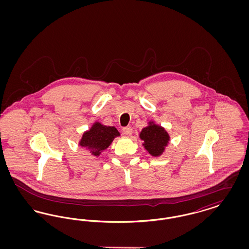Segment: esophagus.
<instances>
[{"label": "esophagus", "mask_w": 249, "mask_h": 249, "mask_svg": "<svg viewBox=\"0 0 249 249\" xmlns=\"http://www.w3.org/2000/svg\"><path fill=\"white\" fill-rule=\"evenodd\" d=\"M123 132H124V134H126V135H131V133H132V129H131V127L130 126H128V127H124L123 129Z\"/></svg>", "instance_id": "34e87169"}]
</instances>
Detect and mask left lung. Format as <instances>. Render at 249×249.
Returning <instances> with one entry per match:
<instances>
[{"instance_id":"8db88e82","label":"left lung","mask_w":249,"mask_h":249,"mask_svg":"<svg viewBox=\"0 0 249 249\" xmlns=\"http://www.w3.org/2000/svg\"><path fill=\"white\" fill-rule=\"evenodd\" d=\"M140 138L143 141L142 145L148 153L154 157H159L163 153L168 144L170 137L162 127L149 122V125L140 132Z\"/></svg>"}]
</instances>
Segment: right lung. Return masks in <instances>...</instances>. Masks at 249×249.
Instances as JSON below:
<instances>
[{
  "instance_id": "obj_1",
  "label": "right lung",
  "mask_w": 249,
  "mask_h": 249,
  "mask_svg": "<svg viewBox=\"0 0 249 249\" xmlns=\"http://www.w3.org/2000/svg\"><path fill=\"white\" fill-rule=\"evenodd\" d=\"M117 136H119V132L115 127L104 126L99 122H95L90 130L84 133L79 144L87 147L91 154L98 157Z\"/></svg>"
}]
</instances>
